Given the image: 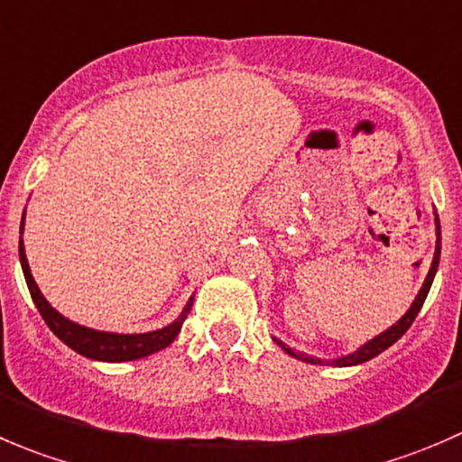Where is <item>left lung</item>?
Returning <instances> with one entry per match:
<instances>
[{"mask_svg": "<svg viewBox=\"0 0 462 462\" xmlns=\"http://www.w3.org/2000/svg\"><path fill=\"white\" fill-rule=\"evenodd\" d=\"M438 263H440V221H438V214H436V253H433V262H431V268H429V273H427V280H424L422 289H420L418 298L413 300V304H411L409 311H406L404 316H402L400 320L395 322V325L388 327L386 331H382V334L374 336L373 340H368V343H365V345H361V347H359V350H356V352H352V355L340 356V359L331 361V365H340V368H343V365H359V364H365V361L374 359V356L382 355L383 350H388V347H391V345L395 343V340H400L402 336H404L406 331H409V327L413 325L415 316H418L420 309H422V304H424V300H427L429 289H431V284H433V277H436ZM275 343L280 345V347L286 352V355L293 356V359L304 361V364L322 365V361L316 359V356H309V355H304V352L291 350V347H286V345L282 343V340H277V338H275ZM325 364H327V361H325Z\"/></svg>", "mask_w": 462, "mask_h": 462, "instance_id": "1", "label": "left lung"}]
</instances>
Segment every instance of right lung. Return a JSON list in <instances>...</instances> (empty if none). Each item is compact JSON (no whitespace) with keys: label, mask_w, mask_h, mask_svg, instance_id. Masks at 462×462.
Segmentation results:
<instances>
[{"label":"right lung","mask_w":462,"mask_h":462,"mask_svg":"<svg viewBox=\"0 0 462 462\" xmlns=\"http://www.w3.org/2000/svg\"><path fill=\"white\" fill-rule=\"evenodd\" d=\"M24 230V217H22V227ZM20 263L22 271H24L26 286L31 291V298H33L35 307H38L40 316L44 318V322L49 325V329L79 355L88 356L94 361H107V364H122V361H135L144 359V356L153 355V352L164 350L167 345L173 343L178 334H180V327L185 322L187 313H189L194 298H189L187 307L182 309L180 316L171 322V325L162 327V329L146 331V334H112V331H98L89 329V327L79 325V322L69 320L62 313H58L51 304L47 302L42 293H40L38 284H35L33 275H31L29 262H26L24 244L20 239Z\"/></svg>","instance_id":"1"}]
</instances>
